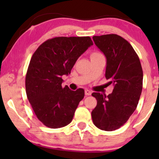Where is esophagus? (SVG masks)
I'll return each mask as SVG.
<instances>
[{
    "mask_svg": "<svg viewBox=\"0 0 159 159\" xmlns=\"http://www.w3.org/2000/svg\"><path fill=\"white\" fill-rule=\"evenodd\" d=\"M91 94H92V92H91L90 90H85V95H86V96H90Z\"/></svg>",
    "mask_w": 159,
    "mask_h": 159,
    "instance_id": "esophagus-1",
    "label": "esophagus"
}]
</instances>
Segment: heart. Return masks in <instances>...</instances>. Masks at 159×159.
Returning a JSON list of instances; mask_svg holds the SVG:
<instances>
[{"mask_svg": "<svg viewBox=\"0 0 159 159\" xmlns=\"http://www.w3.org/2000/svg\"><path fill=\"white\" fill-rule=\"evenodd\" d=\"M98 55H102L101 54H100V53H98V52H93V53H92V54H91V55H90V57H94V56H98Z\"/></svg>", "mask_w": 159, "mask_h": 159, "instance_id": "heart-1", "label": "heart"}]
</instances>
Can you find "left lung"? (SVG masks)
<instances>
[{
  "mask_svg": "<svg viewBox=\"0 0 159 159\" xmlns=\"http://www.w3.org/2000/svg\"><path fill=\"white\" fill-rule=\"evenodd\" d=\"M107 60L105 78L114 86L108 96L93 93L97 105L93 122L104 131H114L127 122L138 106L143 87V70L130 43L116 34L93 36Z\"/></svg>",
  "mask_w": 159,
  "mask_h": 159,
  "instance_id": "8db88e82",
  "label": "left lung"
}]
</instances>
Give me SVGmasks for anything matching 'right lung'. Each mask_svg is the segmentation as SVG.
I'll return each instance as SVG.
<instances>
[{"label": "right lung", "mask_w": 159, "mask_h": 159, "mask_svg": "<svg viewBox=\"0 0 159 159\" xmlns=\"http://www.w3.org/2000/svg\"><path fill=\"white\" fill-rule=\"evenodd\" d=\"M93 45L90 36L54 37L46 40L33 54L25 88L36 117L51 129L64 127L72 122L84 90L62 87V76L70 74L80 56Z\"/></svg>", "instance_id": "right-lung-1"}]
</instances>
